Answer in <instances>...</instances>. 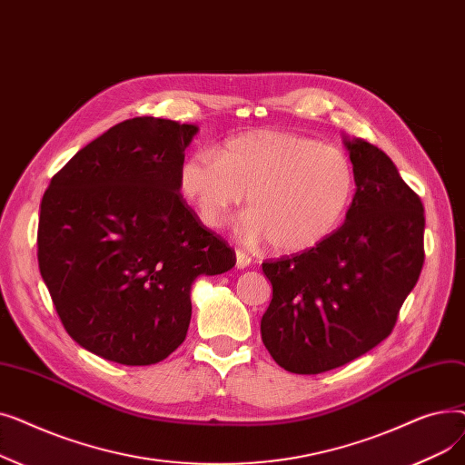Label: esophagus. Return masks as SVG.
Wrapping results in <instances>:
<instances>
[{"instance_id":"esophagus-1","label":"esophagus","mask_w":465,"mask_h":465,"mask_svg":"<svg viewBox=\"0 0 465 465\" xmlns=\"http://www.w3.org/2000/svg\"><path fill=\"white\" fill-rule=\"evenodd\" d=\"M251 263H252V258L247 252L235 251V267H237V270H245V267H249Z\"/></svg>"}]
</instances>
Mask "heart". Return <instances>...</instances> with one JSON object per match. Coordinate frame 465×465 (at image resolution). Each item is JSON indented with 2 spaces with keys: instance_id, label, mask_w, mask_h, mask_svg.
<instances>
[{
  "instance_id": "obj_1",
  "label": "heart",
  "mask_w": 465,
  "mask_h": 465,
  "mask_svg": "<svg viewBox=\"0 0 465 465\" xmlns=\"http://www.w3.org/2000/svg\"><path fill=\"white\" fill-rule=\"evenodd\" d=\"M179 188L211 228L223 226L249 192L237 233L242 241L270 239L277 252L319 247L343 223L354 198V169L343 151L282 130H252L216 149L190 154Z\"/></svg>"
}]
</instances>
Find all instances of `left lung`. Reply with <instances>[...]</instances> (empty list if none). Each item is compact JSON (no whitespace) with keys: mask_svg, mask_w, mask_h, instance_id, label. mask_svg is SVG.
Masks as SVG:
<instances>
[{"mask_svg":"<svg viewBox=\"0 0 465 465\" xmlns=\"http://www.w3.org/2000/svg\"><path fill=\"white\" fill-rule=\"evenodd\" d=\"M356 193L345 224L298 256L262 263L273 298L260 331L290 373L316 375L392 331L424 263V207L375 144L343 137Z\"/></svg>","mask_w":465,"mask_h":465,"instance_id":"1","label":"left lung"}]
</instances>
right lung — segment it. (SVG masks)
Listing matches in <instances>:
<instances>
[{
  "label": "right lung",
  "instance_id": "1",
  "mask_svg": "<svg viewBox=\"0 0 465 465\" xmlns=\"http://www.w3.org/2000/svg\"><path fill=\"white\" fill-rule=\"evenodd\" d=\"M198 126L137 116L88 143L48 184L37 260L65 331L109 361L158 363L186 337L190 292L235 252L183 200Z\"/></svg>",
  "mask_w": 465,
  "mask_h": 465
}]
</instances>
